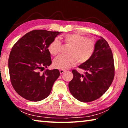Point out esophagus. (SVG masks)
Here are the masks:
<instances>
[{"label":"esophagus","instance_id":"1","mask_svg":"<svg viewBox=\"0 0 128 128\" xmlns=\"http://www.w3.org/2000/svg\"><path fill=\"white\" fill-rule=\"evenodd\" d=\"M59 72H60V74H62V73H64L65 72H66V70H62V69H61V70H59Z\"/></svg>","mask_w":128,"mask_h":128}]
</instances>
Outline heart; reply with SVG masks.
I'll return each mask as SVG.
<instances>
[{
	"label": "heart",
	"instance_id": "b5f03b06",
	"mask_svg": "<svg viewBox=\"0 0 128 128\" xmlns=\"http://www.w3.org/2000/svg\"><path fill=\"white\" fill-rule=\"evenodd\" d=\"M66 44L70 45L68 50L69 55H60L54 60L53 66L55 68L66 70L74 66L77 61L80 63L89 60L94 52L95 42L92 39H87L80 34H66L63 37ZM61 43L55 38L50 43L48 47L49 52L53 56L60 52Z\"/></svg>",
	"mask_w": 128,
	"mask_h": 128
}]
</instances>
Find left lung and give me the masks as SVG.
I'll return each instance as SVG.
<instances>
[{
	"instance_id": "left-lung-1",
	"label": "left lung",
	"mask_w": 128,
	"mask_h": 128,
	"mask_svg": "<svg viewBox=\"0 0 128 128\" xmlns=\"http://www.w3.org/2000/svg\"><path fill=\"white\" fill-rule=\"evenodd\" d=\"M78 68L86 72L83 75L74 69L72 70L73 78L68 85L71 94L82 102L100 98L111 86L114 75L113 54L104 39L100 37L96 41L92 57Z\"/></svg>"
}]
</instances>
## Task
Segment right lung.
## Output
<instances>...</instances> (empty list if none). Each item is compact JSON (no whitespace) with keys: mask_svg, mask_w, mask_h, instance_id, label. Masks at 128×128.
<instances>
[{"mask_svg":"<svg viewBox=\"0 0 128 128\" xmlns=\"http://www.w3.org/2000/svg\"><path fill=\"white\" fill-rule=\"evenodd\" d=\"M59 32L34 30L13 46L8 59L10 82L15 91L28 100L38 102L50 94L60 76L58 69H46L52 63L48 47Z\"/></svg>","mask_w":128,"mask_h":128,"instance_id":"1","label":"right lung"}]
</instances>
